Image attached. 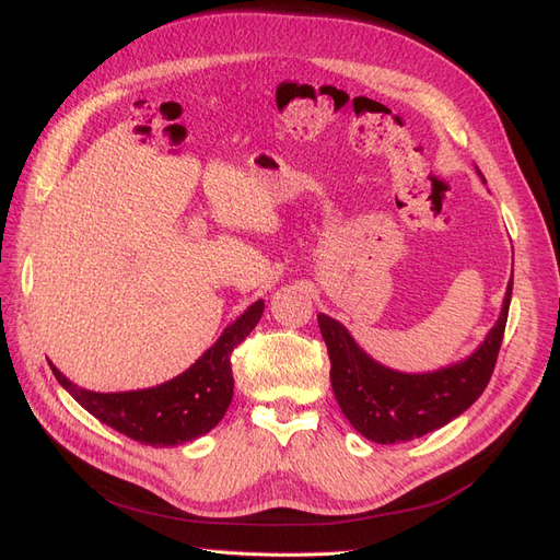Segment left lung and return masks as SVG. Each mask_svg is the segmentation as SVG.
Returning a JSON list of instances; mask_svg holds the SVG:
<instances>
[{
	"label": "left lung",
	"instance_id": "obj_1",
	"mask_svg": "<svg viewBox=\"0 0 560 560\" xmlns=\"http://www.w3.org/2000/svg\"><path fill=\"white\" fill-rule=\"evenodd\" d=\"M510 300L512 279L500 318L477 351L460 363L423 374H407L376 363L339 320L318 314L320 335L330 355L332 390L349 423L376 444H395L423 438L460 417L491 382L508 326Z\"/></svg>",
	"mask_w": 560,
	"mask_h": 560
}]
</instances>
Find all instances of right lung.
Here are the masks:
<instances>
[{
  "label": "right lung",
  "instance_id": "1",
  "mask_svg": "<svg viewBox=\"0 0 560 560\" xmlns=\"http://www.w3.org/2000/svg\"><path fill=\"white\" fill-rule=\"evenodd\" d=\"M265 302L258 300L223 330L215 345L170 382L125 393L85 390L50 363L60 386L85 411L130 440L149 446H178L207 435L232 402L230 355L258 326Z\"/></svg>",
  "mask_w": 560,
  "mask_h": 560
}]
</instances>
